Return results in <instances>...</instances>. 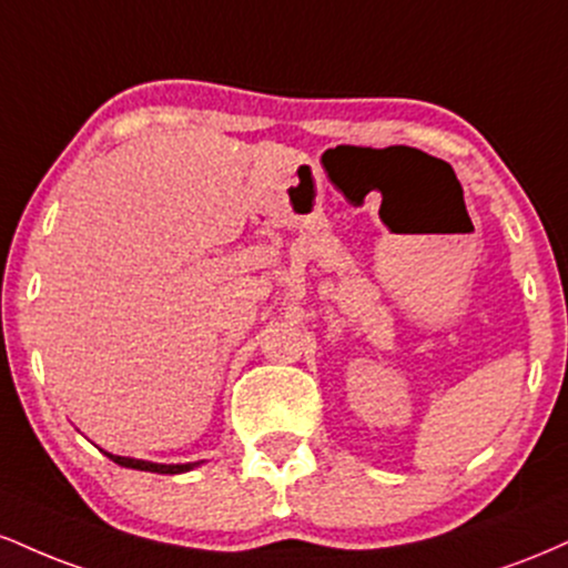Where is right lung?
Instances as JSON below:
<instances>
[{
    "mask_svg": "<svg viewBox=\"0 0 568 568\" xmlns=\"http://www.w3.org/2000/svg\"><path fill=\"white\" fill-rule=\"evenodd\" d=\"M109 459L116 462V465L122 467H130V470H146V473H160V475H179V473H186L192 470V467H197L200 462H189V465H158V462H143V459H130V456H116V454H109Z\"/></svg>",
    "mask_w": 568,
    "mask_h": 568,
    "instance_id": "1",
    "label": "right lung"
}]
</instances>
